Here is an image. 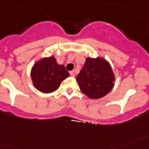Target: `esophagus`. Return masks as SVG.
I'll return each instance as SVG.
<instances>
[{
  "label": "esophagus",
  "instance_id": "34e87169",
  "mask_svg": "<svg viewBox=\"0 0 149 149\" xmlns=\"http://www.w3.org/2000/svg\"><path fill=\"white\" fill-rule=\"evenodd\" d=\"M70 75L72 76V77H75V74H74V72L72 71V72H70Z\"/></svg>",
  "mask_w": 149,
  "mask_h": 149
}]
</instances>
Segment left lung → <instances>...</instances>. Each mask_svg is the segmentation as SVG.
<instances>
[{
    "instance_id": "left-lung-1",
    "label": "left lung",
    "mask_w": 149,
    "mask_h": 149,
    "mask_svg": "<svg viewBox=\"0 0 149 149\" xmlns=\"http://www.w3.org/2000/svg\"><path fill=\"white\" fill-rule=\"evenodd\" d=\"M76 80L83 94L91 99H99L113 89L115 76L107 60L88 57Z\"/></svg>"
}]
</instances>
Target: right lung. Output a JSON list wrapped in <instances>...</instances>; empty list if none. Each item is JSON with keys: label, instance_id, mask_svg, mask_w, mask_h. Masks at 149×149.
Instances as JSON below:
<instances>
[{"label": "right lung", "instance_id": "1", "mask_svg": "<svg viewBox=\"0 0 149 149\" xmlns=\"http://www.w3.org/2000/svg\"><path fill=\"white\" fill-rule=\"evenodd\" d=\"M69 77L63 65H58L54 56L36 61L31 69L33 84L38 91L49 94L59 88L61 81Z\"/></svg>", "mask_w": 149, "mask_h": 149}]
</instances>
